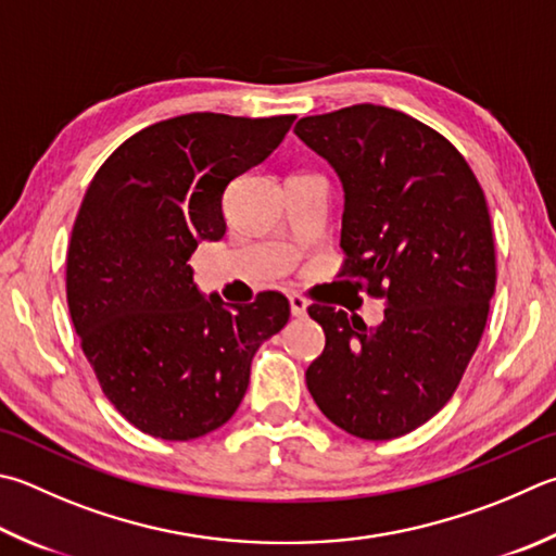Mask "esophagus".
I'll return each mask as SVG.
<instances>
[{
    "label": "esophagus",
    "mask_w": 556,
    "mask_h": 556,
    "mask_svg": "<svg viewBox=\"0 0 556 556\" xmlns=\"http://www.w3.org/2000/svg\"><path fill=\"white\" fill-rule=\"evenodd\" d=\"M289 306H291V313H294V316H306L308 301L301 294H289Z\"/></svg>",
    "instance_id": "34e87169"
}]
</instances>
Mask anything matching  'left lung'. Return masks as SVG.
<instances>
[{"label": "left lung", "instance_id": "left-lung-1", "mask_svg": "<svg viewBox=\"0 0 556 556\" xmlns=\"http://www.w3.org/2000/svg\"><path fill=\"white\" fill-rule=\"evenodd\" d=\"M294 134L345 189L340 277L387 301L381 326L311 304L326 332L306 387L362 440L416 430L457 391L496 291L486 197L467 160L403 111L355 104L301 118Z\"/></svg>", "mask_w": 556, "mask_h": 556}]
</instances>
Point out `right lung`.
I'll use <instances>...</instances> for the list:
<instances>
[{
    "label": "right lung",
    "mask_w": 556,
    "mask_h": 556,
    "mask_svg": "<svg viewBox=\"0 0 556 556\" xmlns=\"http://www.w3.org/2000/svg\"><path fill=\"white\" fill-rule=\"evenodd\" d=\"M294 114H185L124 140L89 181L67 248V308L104 396L130 426L194 440L233 416L262 340L289 320L279 291L204 299L187 265L226 233L224 191L260 165Z\"/></svg>",
    "instance_id": "right-lung-1"
}]
</instances>
